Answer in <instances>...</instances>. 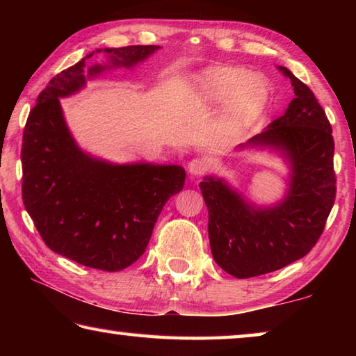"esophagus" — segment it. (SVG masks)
<instances>
[{
    "mask_svg": "<svg viewBox=\"0 0 356 356\" xmlns=\"http://www.w3.org/2000/svg\"><path fill=\"white\" fill-rule=\"evenodd\" d=\"M209 166L210 163L207 159H202V156H200V159H193L188 161V172L191 176H201V174L209 170Z\"/></svg>",
    "mask_w": 356,
    "mask_h": 356,
    "instance_id": "obj_1",
    "label": "esophagus"
}]
</instances>
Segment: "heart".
<instances>
[{
  "mask_svg": "<svg viewBox=\"0 0 356 356\" xmlns=\"http://www.w3.org/2000/svg\"><path fill=\"white\" fill-rule=\"evenodd\" d=\"M190 100L196 106L225 104L215 138L220 143H234L261 116L268 102V84L242 67H215L195 78Z\"/></svg>",
  "mask_w": 356,
  "mask_h": 356,
  "instance_id": "b5f03b06",
  "label": "heart"
}]
</instances>
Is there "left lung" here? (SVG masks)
Instances as JSON below:
<instances>
[{
	"mask_svg": "<svg viewBox=\"0 0 356 356\" xmlns=\"http://www.w3.org/2000/svg\"><path fill=\"white\" fill-rule=\"evenodd\" d=\"M295 99L281 118L237 150H268L289 168L281 201L259 206L222 177L200 184L209 210V240L215 262L236 278L280 270L308 254L321 237L334 204V141L316 95L287 67Z\"/></svg>",
	"mask_w": 356,
	"mask_h": 356,
	"instance_id": "1",
	"label": "left lung"
}]
</instances>
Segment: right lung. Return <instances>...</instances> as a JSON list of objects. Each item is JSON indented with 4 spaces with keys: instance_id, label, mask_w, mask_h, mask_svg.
Segmentation results:
<instances>
[{
    "instance_id": "obj_1",
    "label": "right lung",
    "mask_w": 356,
    "mask_h": 356,
    "mask_svg": "<svg viewBox=\"0 0 356 356\" xmlns=\"http://www.w3.org/2000/svg\"><path fill=\"white\" fill-rule=\"evenodd\" d=\"M160 47L97 48L51 78L23 130V204L51 251L91 268L119 272L140 259L156 218L182 191L179 165L113 163L78 146L65 124L61 99L105 70L131 69ZM104 52V65L86 59Z\"/></svg>"
}]
</instances>
